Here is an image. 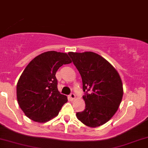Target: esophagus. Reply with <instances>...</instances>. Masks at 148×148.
<instances>
[{
    "label": "esophagus",
    "mask_w": 148,
    "mask_h": 148,
    "mask_svg": "<svg viewBox=\"0 0 148 148\" xmlns=\"http://www.w3.org/2000/svg\"><path fill=\"white\" fill-rule=\"evenodd\" d=\"M76 97V95L74 94V93H71L70 95H69V98H70L71 100H74L75 99Z\"/></svg>",
    "instance_id": "obj_1"
}]
</instances>
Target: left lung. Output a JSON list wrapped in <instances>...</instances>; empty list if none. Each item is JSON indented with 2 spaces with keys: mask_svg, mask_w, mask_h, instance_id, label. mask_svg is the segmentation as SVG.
I'll list each match as a JSON object with an SVG mask.
<instances>
[{
  "mask_svg": "<svg viewBox=\"0 0 148 148\" xmlns=\"http://www.w3.org/2000/svg\"><path fill=\"white\" fill-rule=\"evenodd\" d=\"M81 74L86 109L76 113L79 120L90 127H97L118 111L123 96L122 80L111 63L94 52L68 53Z\"/></svg>",
  "mask_w": 148,
  "mask_h": 148,
  "instance_id": "left-lung-1",
  "label": "left lung"
}]
</instances>
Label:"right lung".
Segmentation results:
<instances>
[{
    "instance_id": "obj_1",
    "label": "right lung",
    "mask_w": 148,
    "mask_h": 148,
    "mask_svg": "<svg viewBox=\"0 0 148 148\" xmlns=\"http://www.w3.org/2000/svg\"><path fill=\"white\" fill-rule=\"evenodd\" d=\"M71 62L66 53L51 51L37 56L26 66L18 81L16 97L28 118L43 123L58 115L67 97L58 90L56 73L62 64Z\"/></svg>"
}]
</instances>
